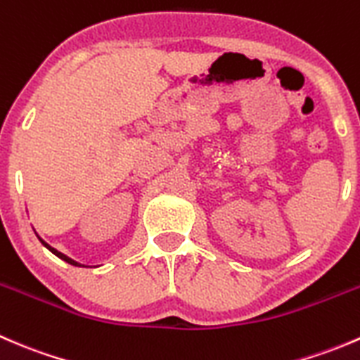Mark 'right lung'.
Masks as SVG:
<instances>
[{
	"label": "right lung",
	"instance_id": "obj_1",
	"mask_svg": "<svg viewBox=\"0 0 360 360\" xmlns=\"http://www.w3.org/2000/svg\"><path fill=\"white\" fill-rule=\"evenodd\" d=\"M41 244H43V245H45V248H49L50 250H52V252H53V254H56V256H57V257H60V259H64V261H66V263H69V264H75V266H82V264H79V263H76V261H72V259H71V257H68V256H66V254H63V252H59V250H57V249L50 248V245H49V244H45V242H43V240H41Z\"/></svg>",
	"mask_w": 360,
	"mask_h": 360
}]
</instances>
